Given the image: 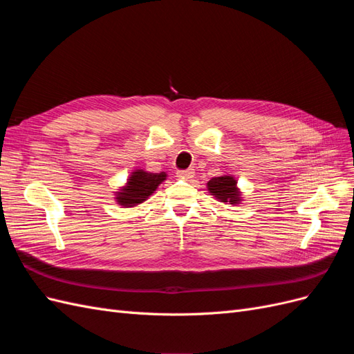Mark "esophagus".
Returning <instances> with one entry per match:
<instances>
[{
    "instance_id": "1",
    "label": "esophagus",
    "mask_w": 354,
    "mask_h": 354,
    "mask_svg": "<svg viewBox=\"0 0 354 354\" xmlns=\"http://www.w3.org/2000/svg\"><path fill=\"white\" fill-rule=\"evenodd\" d=\"M194 174H195V171L192 169V168L177 171V177H178V178H183V180H189V178H192V177H194Z\"/></svg>"
}]
</instances>
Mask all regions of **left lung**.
I'll use <instances>...</instances> for the list:
<instances>
[{"mask_svg":"<svg viewBox=\"0 0 354 354\" xmlns=\"http://www.w3.org/2000/svg\"><path fill=\"white\" fill-rule=\"evenodd\" d=\"M207 187L209 194L220 202L238 205L242 201L241 190L238 187V180L232 174L212 177L207 183Z\"/></svg>","mask_w":354,"mask_h":354,"instance_id":"8db88e82","label":"left lung"}]
</instances>
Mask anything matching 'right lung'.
Wrapping results in <instances>:
<instances>
[{
    "label": "right lung",
    "mask_w": 354,
    "mask_h": 354,
    "mask_svg": "<svg viewBox=\"0 0 354 354\" xmlns=\"http://www.w3.org/2000/svg\"><path fill=\"white\" fill-rule=\"evenodd\" d=\"M164 180H167V173H164V171L149 173L145 169H134L130 177L127 178V183L115 192V201L122 208L140 205L153 194Z\"/></svg>",
    "instance_id": "right-lung-1"
}]
</instances>
